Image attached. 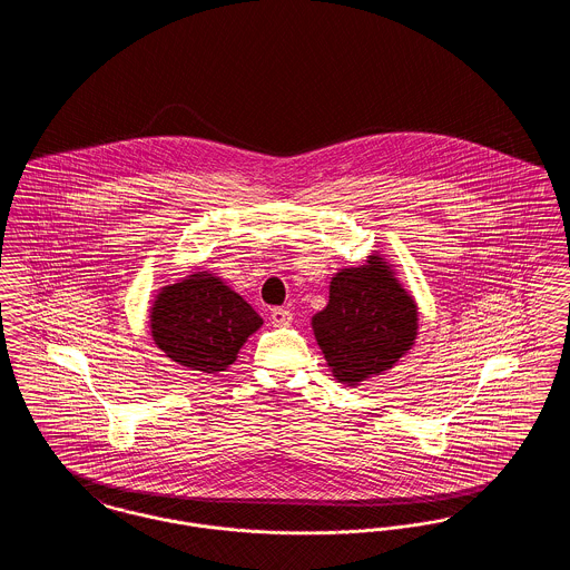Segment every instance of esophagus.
Segmentation results:
<instances>
[{"label": "esophagus", "mask_w": 570, "mask_h": 570, "mask_svg": "<svg viewBox=\"0 0 570 570\" xmlns=\"http://www.w3.org/2000/svg\"><path fill=\"white\" fill-rule=\"evenodd\" d=\"M272 323L275 326L291 325V323H293V314H291V309H286V307H273Z\"/></svg>", "instance_id": "esophagus-1"}]
</instances>
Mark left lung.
Masks as SVG:
<instances>
[{"label":"left lung","instance_id":"obj_1","mask_svg":"<svg viewBox=\"0 0 570 570\" xmlns=\"http://www.w3.org/2000/svg\"><path fill=\"white\" fill-rule=\"evenodd\" d=\"M416 321V303L376 254L331 279L328 303L312 328L335 380L354 386L391 370L410 351Z\"/></svg>","mask_w":570,"mask_h":570}]
</instances>
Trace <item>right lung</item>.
Here are the masks:
<instances>
[{"label":"right lung","mask_w":570,"mask_h":570,"mask_svg":"<svg viewBox=\"0 0 570 570\" xmlns=\"http://www.w3.org/2000/svg\"><path fill=\"white\" fill-rule=\"evenodd\" d=\"M149 318L156 346L203 374L224 372L235 363L245 340L263 325L249 303L207 272L164 286Z\"/></svg>","instance_id":"add662e5"}]
</instances>
